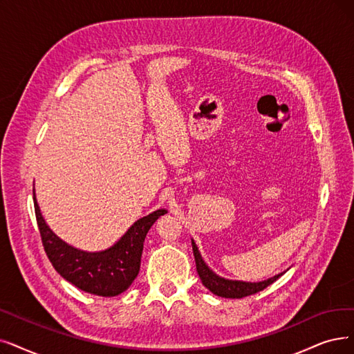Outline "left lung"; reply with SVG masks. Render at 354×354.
Here are the masks:
<instances>
[{
    "label": "left lung",
    "instance_id": "1",
    "mask_svg": "<svg viewBox=\"0 0 354 354\" xmlns=\"http://www.w3.org/2000/svg\"><path fill=\"white\" fill-rule=\"evenodd\" d=\"M192 247H193V254H194V261H196V268L197 273H199V277L202 280V283L205 288H207L212 293L221 296V298H231V299H241L245 298V296L257 293L267 286H270L272 283L280 277L283 276V273H279L267 280L261 281H243V280H231V279H225L219 274H216L212 268L205 263L202 254L197 248L194 239H192Z\"/></svg>",
    "mask_w": 354,
    "mask_h": 354
}]
</instances>
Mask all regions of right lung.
I'll return each mask as SVG.
<instances>
[{"label":"right lung","mask_w":354,"mask_h":354,"mask_svg":"<svg viewBox=\"0 0 354 354\" xmlns=\"http://www.w3.org/2000/svg\"><path fill=\"white\" fill-rule=\"evenodd\" d=\"M33 202L41 243L55 270L78 289L106 298L120 295L132 285L139 273L145 236L153 222L167 214L165 209H157L138 219L111 247L84 251L69 245L49 228L41 216L35 189Z\"/></svg>","instance_id":"right-lung-1"}]
</instances>
